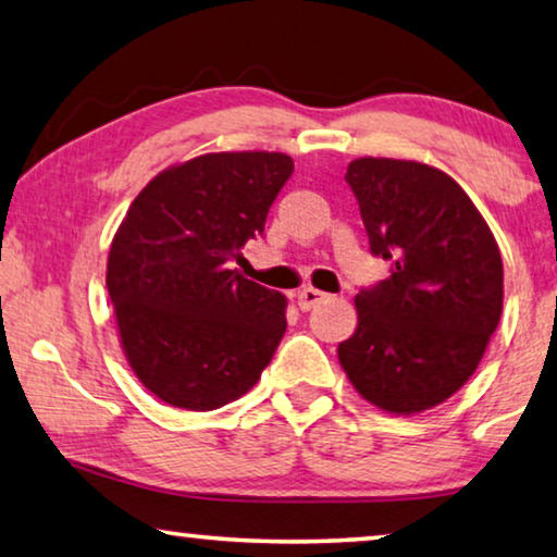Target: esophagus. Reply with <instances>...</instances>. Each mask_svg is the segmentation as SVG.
I'll return each mask as SVG.
<instances>
[{"mask_svg": "<svg viewBox=\"0 0 557 557\" xmlns=\"http://www.w3.org/2000/svg\"><path fill=\"white\" fill-rule=\"evenodd\" d=\"M295 297H297V307L307 312V310H312L314 305H320L322 300H327V293H322V289H314V287H305Z\"/></svg>", "mask_w": 557, "mask_h": 557, "instance_id": "esophagus-1", "label": "esophagus"}]
</instances>
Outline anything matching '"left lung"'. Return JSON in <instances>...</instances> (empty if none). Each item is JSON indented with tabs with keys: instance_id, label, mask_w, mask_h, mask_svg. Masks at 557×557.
Here are the masks:
<instances>
[{
	"instance_id": "left-lung-1",
	"label": "left lung",
	"mask_w": 557,
	"mask_h": 557,
	"mask_svg": "<svg viewBox=\"0 0 557 557\" xmlns=\"http://www.w3.org/2000/svg\"><path fill=\"white\" fill-rule=\"evenodd\" d=\"M372 255L393 275L355 297L358 330L337 358L375 408L414 414L468 383L503 314V260L491 227L450 174L360 157L345 174Z\"/></svg>"
}]
</instances>
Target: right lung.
Returning a JSON list of instances; mask_svg holds the SVG:
<instances>
[{
	"label": "right lung",
	"instance_id": "add662e5",
	"mask_svg": "<svg viewBox=\"0 0 557 557\" xmlns=\"http://www.w3.org/2000/svg\"><path fill=\"white\" fill-rule=\"evenodd\" d=\"M282 152H210L135 197L107 257L120 345L172 408L218 410L260 380L287 327L285 295L230 270L293 174Z\"/></svg>",
	"mask_w": 557,
	"mask_h": 557
}]
</instances>
